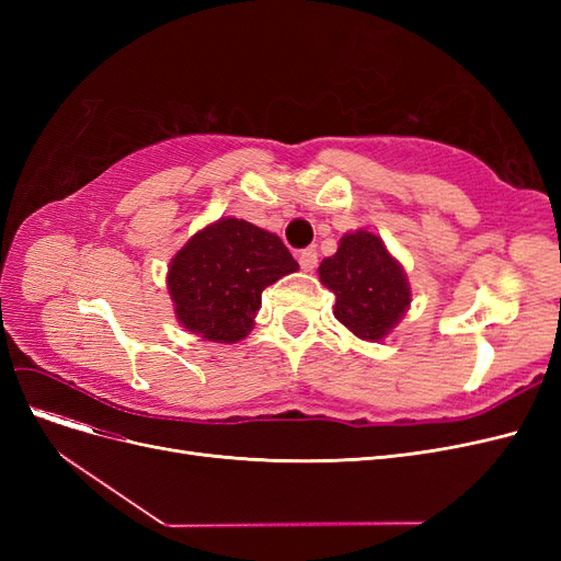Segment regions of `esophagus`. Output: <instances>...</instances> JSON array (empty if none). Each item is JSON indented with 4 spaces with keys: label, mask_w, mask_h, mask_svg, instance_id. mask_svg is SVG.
I'll return each mask as SVG.
<instances>
[{
    "label": "esophagus",
    "mask_w": 561,
    "mask_h": 561,
    "mask_svg": "<svg viewBox=\"0 0 561 561\" xmlns=\"http://www.w3.org/2000/svg\"><path fill=\"white\" fill-rule=\"evenodd\" d=\"M299 266L304 268V271H313L316 268V264H318V252L313 250V248H307V250H301L299 254Z\"/></svg>",
    "instance_id": "esophagus-1"
}]
</instances>
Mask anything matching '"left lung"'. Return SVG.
I'll return each mask as SVG.
<instances>
[{
	"instance_id": "8db88e82",
	"label": "left lung",
	"mask_w": 561,
	"mask_h": 561,
	"mask_svg": "<svg viewBox=\"0 0 561 561\" xmlns=\"http://www.w3.org/2000/svg\"><path fill=\"white\" fill-rule=\"evenodd\" d=\"M318 274L336 297V320L367 342L383 339L412 301L402 266L369 231L346 233Z\"/></svg>"
}]
</instances>
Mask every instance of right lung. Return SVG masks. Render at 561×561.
<instances>
[{
    "label": "right lung",
    "mask_w": 561,
    "mask_h": 561,
    "mask_svg": "<svg viewBox=\"0 0 561 561\" xmlns=\"http://www.w3.org/2000/svg\"><path fill=\"white\" fill-rule=\"evenodd\" d=\"M297 268L276 233L227 217L198 231L175 254L168 290L186 330L217 344H233L250 332L264 287Z\"/></svg>",
    "instance_id": "add662e5"
}]
</instances>
